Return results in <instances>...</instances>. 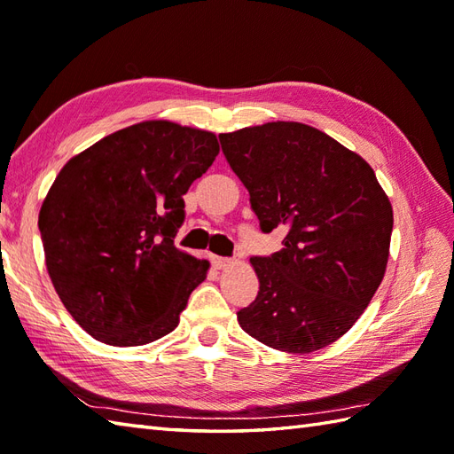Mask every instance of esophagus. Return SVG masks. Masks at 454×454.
<instances>
[{"label":"esophagus","instance_id":"34e87169","mask_svg":"<svg viewBox=\"0 0 454 454\" xmlns=\"http://www.w3.org/2000/svg\"><path fill=\"white\" fill-rule=\"evenodd\" d=\"M212 265H215L216 269H228L234 265V259H228V257H212Z\"/></svg>","mask_w":454,"mask_h":454}]
</instances>
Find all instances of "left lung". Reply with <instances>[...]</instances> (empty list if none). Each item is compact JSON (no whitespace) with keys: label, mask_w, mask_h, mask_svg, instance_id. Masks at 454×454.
<instances>
[{"label":"left lung","mask_w":454,"mask_h":454,"mask_svg":"<svg viewBox=\"0 0 454 454\" xmlns=\"http://www.w3.org/2000/svg\"><path fill=\"white\" fill-rule=\"evenodd\" d=\"M218 138L263 232H286L283 249L249 259L259 293L238 312L239 325L286 353L337 341L387 273L394 215L372 168L302 122H265Z\"/></svg>","instance_id":"obj_1"}]
</instances>
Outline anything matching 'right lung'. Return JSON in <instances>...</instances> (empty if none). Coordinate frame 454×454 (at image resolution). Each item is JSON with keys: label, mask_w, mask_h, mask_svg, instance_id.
<instances>
[{"label": "right lung", "mask_w": 454, "mask_h": 454, "mask_svg": "<svg viewBox=\"0 0 454 454\" xmlns=\"http://www.w3.org/2000/svg\"><path fill=\"white\" fill-rule=\"evenodd\" d=\"M218 152L215 132L144 121L95 142L56 176L38 212L46 271L98 341L146 345L177 327L210 267L173 246L183 195Z\"/></svg>", "instance_id": "right-lung-1"}]
</instances>
